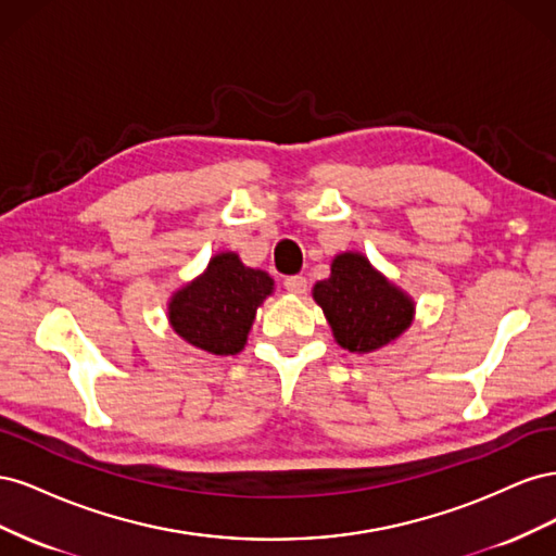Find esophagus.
<instances>
[{"label": "esophagus", "instance_id": "obj_1", "mask_svg": "<svg viewBox=\"0 0 556 556\" xmlns=\"http://www.w3.org/2000/svg\"><path fill=\"white\" fill-rule=\"evenodd\" d=\"M282 285H285V290L292 292V294H304L306 288H308V282H306L304 276H288L282 280Z\"/></svg>", "mask_w": 556, "mask_h": 556}]
</instances>
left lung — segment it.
<instances>
[{
	"instance_id": "left-lung-1",
	"label": "left lung",
	"mask_w": 556,
	"mask_h": 556,
	"mask_svg": "<svg viewBox=\"0 0 556 556\" xmlns=\"http://www.w3.org/2000/svg\"><path fill=\"white\" fill-rule=\"evenodd\" d=\"M333 339L350 352H371L410 327L413 301L374 271L366 257L345 252L331 264V276L315 282Z\"/></svg>"
}]
</instances>
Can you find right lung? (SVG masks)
I'll return each instance as SVG.
<instances>
[{
    "mask_svg": "<svg viewBox=\"0 0 556 556\" xmlns=\"http://www.w3.org/2000/svg\"><path fill=\"white\" fill-rule=\"evenodd\" d=\"M271 290V276L243 266L233 252H223L211 260L204 276L172 299V327L185 341L213 355H237Z\"/></svg>",
    "mask_w": 556,
    "mask_h": 556,
    "instance_id": "add662e5",
    "label": "right lung"
}]
</instances>
